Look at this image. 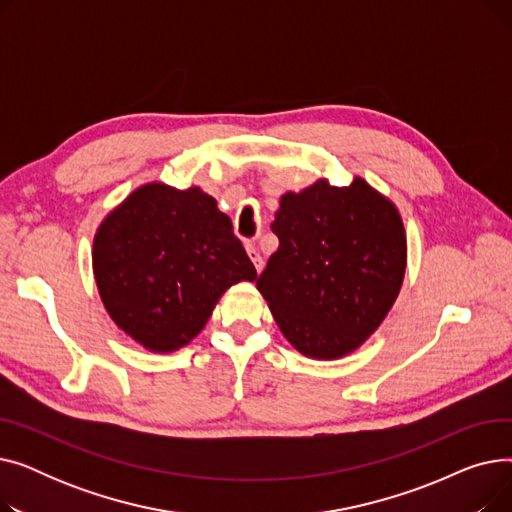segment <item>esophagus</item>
<instances>
[{
  "label": "esophagus",
  "instance_id": "34e87169",
  "mask_svg": "<svg viewBox=\"0 0 512 512\" xmlns=\"http://www.w3.org/2000/svg\"><path fill=\"white\" fill-rule=\"evenodd\" d=\"M247 253H249V257H251V261H253V265H255V270L261 272V270H263V257L259 255V251L255 249V245H247Z\"/></svg>",
  "mask_w": 512,
  "mask_h": 512
}]
</instances>
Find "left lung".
Here are the masks:
<instances>
[{
  "instance_id": "8db88e82",
  "label": "left lung",
  "mask_w": 512,
  "mask_h": 512,
  "mask_svg": "<svg viewBox=\"0 0 512 512\" xmlns=\"http://www.w3.org/2000/svg\"><path fill=\"white\" fill-rule=\"evenodd\" d=\"M280 247L257 278L278 328L311 359L351 355L380 328L407 267L396 205L363 178L286 193L272 222Z\"/></svg>"
}]
</instances>
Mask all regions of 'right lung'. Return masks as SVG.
Wrapping results in <instances>:
<instances>
[{
	"label": "right lung",
	"instance_id": "add662e5",
	"mask_svg": "<svg viewBox=\"0 0 512 512\" xmlns=\"http://www.w3.org/2000/svg\"><path fill=\"white\" fill-rule=\"evenodd\" d=\"M93 274L114 324L151 353L186 346L232 284L257 278L215 199L164 182L139 186L105 215Z\"/></svg>",
	"mask_w": 512,
	"mask_h": 512
}]
</instances>
